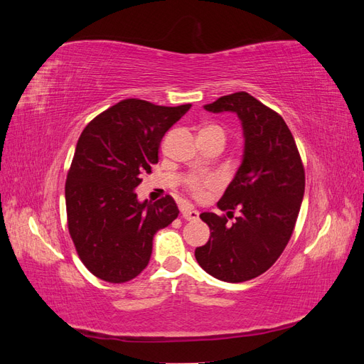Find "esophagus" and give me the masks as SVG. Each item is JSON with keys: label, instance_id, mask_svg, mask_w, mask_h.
Masks as SVG:
<instances>
[{"label": "esophagus", "instance_id": "esophagus-1", "mask_svg": "<svg viewBox=\"0 0 364 364\" xmlns=\"http://www.w3.org/2000/svg\"><path fill=\"white\" fill-rule=\"evenodd\" d=\"M182 217H183L185 220H188V222H196V220L199 218V211H196V209L183 208V209H182Z\"/></svg>", "mask_w": 364, "mask_h": 364}]
</instances>
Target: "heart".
Returning a JSON list of instances; mask_svg holds the SVG:
<instances>
[{
  "label": "heart",
  "mask_w": 364,
  "mask_h": 364,
  "mask_svg": "<svg viewBox=\"0 0 364 364\" xmlns=\"http://www.w3.org/2000/svg\"><path fill=\"white\" fill-rule=\"evenodd\" d=\"M200 136H220L222 139L226 138L223 127H220L218 124H208L200 130ZM215 179L211 178V176H203V178H188L185 182V188L188 191L194 199H203L206 197L209 190L215 188Z\"/></svg>",
  "instance_id": "1"
}]
</instances>
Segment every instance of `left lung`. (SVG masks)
Returning a JSON list of instances; mask_svg holds the SVG:
<instances>
[{"mask_svg":"<svg viewBox=\"0 0 364 364\" xmlns=\"http://www.w3.org/2000/svg\"><path fill=\"white\" fill-rule=\"evenodd\" d=\"M209 112H235L245 132L243 162L218 208L233 216L202 213L208 243L194 255L200 267L226 282H245L269 270L293 234L305 190V170L289 126L273 109L240 91L205 106Z\"/></svg>","mask_w":364,"mask_h":364,"instance_id":"left-lung-1","label":"left lung"}]
</instances>
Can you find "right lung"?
<instances>
[{
    "label": "right lung",
    "mask_w": 364,
    "mask_h": 364,
    "mask_svg": "<svg viewBox=\"0 0 364 364\" xmlns=\"http://www.w3.org/2000/svg\"><path fill=\"white\" fill-rule=\"evenodd\" d=\"M190 107L126 98L83 129L65 200L77 255L94 277L112 284L138 277L149 264L153 237L179 215L171 196L141 203L134 190L158 164L165 132Z\"/></svg>",
    "instance_id": "1"
}]
</instances>
